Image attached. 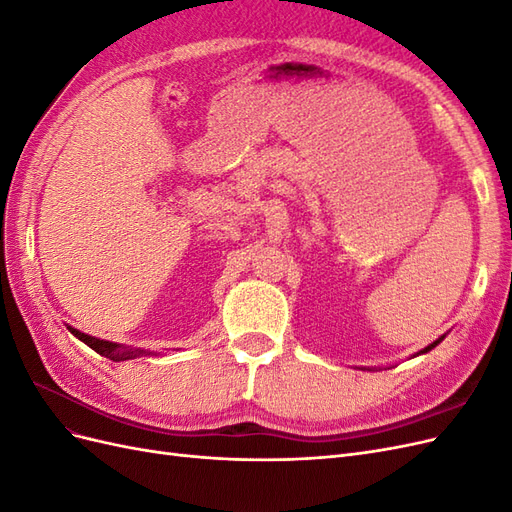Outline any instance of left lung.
<instances>
[{"label": "left lung", "mask_w": 512, "mask_h": 512, "mask_svg": "<svg viewBox=\"0 0 512 512\" xmlns=\"http://www.w3.org/2000/svg\"><path fill=\"white\" fill-rule=\"evenodd\" d=\"M444 337H446V335H442V337H438V339H436V342H433V344H429V346H427V348H423V350H421V352H416V354H414V356H418V354H425V352H429V350H433V348H436V346H438V344H440V342H442V339H444Z\"/></svg>", "instance_id": "1"}]
</instances>
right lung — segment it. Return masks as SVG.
<instances>
[{
  "label": "right lung",
  "instance_id": "1",
  "mask_svg": "<svg viewBox=\"0 0 512 512\" xmlns=\"http://www.w3.org/2000/svg\"><path fill=\"white\" fill-rule=\"evenodd\" d=\"M68 331L79 337L83 344H87L91 350H96L98 354L106 356V359H111L115 363L119 361H130V359H136V356H153L156 352H149V350H141V348H132V346H123V344H115V342H106V339H100V337H91L87 333H81L79 329L70 327V324H66ZM158 356V354H156Z\"/></svg>",
  "mask_w": 512,
  "mask_h": 512
}]
</instances>
